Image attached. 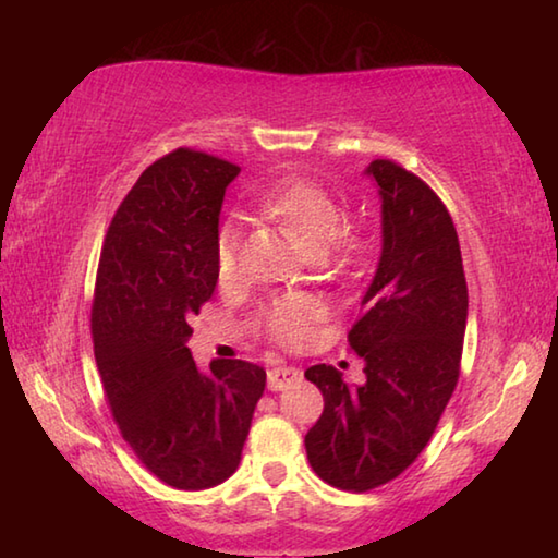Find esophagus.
Listing matches in <instances>:
<instances>
[{"mask_svg": "<svg viewBox=\"0 0 558 558\" xmlns=\"http://www.w3.org/2000/svg\"><path fill=\"white\" fill-rule=\"evenodd\" d=\"M302 379V372L295 366H276V369L268 372V389L270 391H282L288 386L298 384Z\"/></svg>", "mask_w": 558, "mask_h": 558, "instance_id": "34e87169", "label": "esophagus"}]
</instances>
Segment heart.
I'll return each instance as SVG.
<instances>
[{
	"label": "heart",
	"mask_w": 558,
	"mask_h": 558,
	"mask_svg": "<svg viewBox=\"0 0 558 558\" xmlns=\"http://www.w3.org/2000/svg\"><path fill=\"white\" fill-rule=\"evenodd\" d=\"M260 211L298 235L310 256H325L344 229V211L332 194L307 179H288L263 194ZM243 226L229 221L216 239V276L233 282L239 276V253ZM323 305L307 295H286L263 307L260 325L266 335L282 347H300L313 335V325L323 317Z\"/></svg>",
	"instance_id": "b5f03b06"
}]
</instances>
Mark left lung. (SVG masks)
I'll return each instance as SVG.
<instances>
[{"mask_svg":"<svg viewBox=\"0 0 558 558\" xmlns=\"http://www.w3.org/2000/svg\"><path fill=\"white\" fill-rule=\"evenodd\" d=\"M381 196V256L347 335L364 384L315 364L305 372L325 411L305 436L307 460L339 489L366 493L399 477L436 430L460 376L468 286L450 214L391 159L364 169Z\"/></svg>","mask_w":558,"mask_h":558,"instance_id":"1","label":"left lung"}]
</instances>
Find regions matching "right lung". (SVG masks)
I'll return each mask as SVG.
<instances>
[{
    "label": "right lung",
    "mask_w": 558,
    "mask_h": 558,
    "mask_svg": "<svg viewBox=\"0 0 558 558\" xmlns=\"http://www.w3.org/2000/svg\"><path fill=\"white\" fill-rule=\"evenodd\" d=\"M241 167L192 149L147 167L102 243L93 349L122 438L177 489H206L241 462L266 389L263 366L189 352L192 315L214 295L223 194Z\"/></svg>",
    "instance_id": "1"
}]
</instances>
